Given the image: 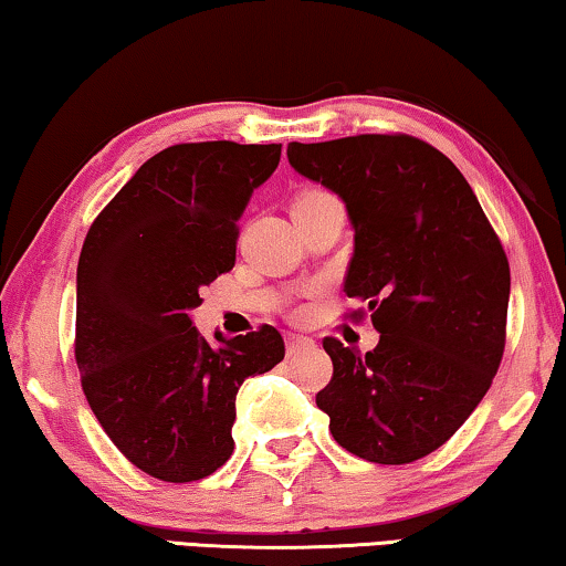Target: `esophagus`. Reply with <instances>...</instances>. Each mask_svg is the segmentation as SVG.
<instances>
[{
  "instance_id": "obj_1",
  "label": "esophagus",
  "mask_w": 566,
  "mask_h": 566,
  "mask_svg": "<svg viewBox=\"0 0 566 566\" xmlns=\"http://www.w3.org/2000/svg\"><path fill=\"white\" fill-rule=\"evenodd\" d=\"M312 347H314L312 337H304V335H289V337H285V350H289V355H298L304 350H312Z\"/></svg>"
}]
</instances>
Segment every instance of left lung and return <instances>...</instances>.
Wrapping results in <instances>:
<instances>
[{"label": "left lung", "mask_w": 566, "mask_h": 566, "mask_svg": "<svg viewBox=\"0 0 566 566\" xmlns=\"http://www.w3.org/2000/svg\"><path fill=\"white\" fill-rule=\"evenodd\" d=\"M289 161L345 203L355 231L345 293L368 304L381 335L366 355L324 339L335 374L316 407L360 459H422L469 420L500 368L505 250L467 177L420 138L293 142Z\"/></svg>", "instance_id": "8db88e82"}]
</instances>
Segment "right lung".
Listing matches in <instances>:
<instances>
[{
	"label": "right lung",
	"mask_w": 566,
	"mask_h": 566,
	"mask_svg": "<svg viewBox=\"0 0 566 566\" xmlns=\"http://www.w3.org/2000/svg\"><path fill=\"white\" fill-rule=\"evenodd\" d=\"M281 144H177L146 159L84 239L76 366L92 412L161 482H198L234 451L237 391L283 360L275 327L216 345L192 327L200 289L234 268L237 221Z\"/></svg>",
	"instance_id": "1"
}]
</instances>
